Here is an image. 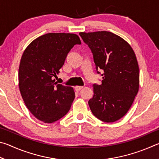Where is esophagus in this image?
Listing matches in <instances>:
<instances>
[{
    "instance_id": "esophagus-1",
    "label": "esophagus",
    "mask_w": 159,
    "mask_h": 159,
    "mask_svg": "<svg viewBox=\"0 0 159 159\" xmlns=\"http://www.w3.org/2000/svg\"><path fill=\"white\" fill-rule=\"evenodd\" d=\"M83 88V86H76V87L75 88V90H76L77 92H79V91H80V90H81Z\"/></svg>"
}]
</instances>
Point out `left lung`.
<instances>
[{"instance_id":"8db88e82","label":"left lung","mask_w":159,"mask_h":159,"mask_svg":"<svg viewBox=\"0 0 159 159\" xmlns=\"http://www.w3.org/2000/svg\"><path fill=\"white\" fill-rule=\"evenodd\" d=\"M79 35L91 50L97 73L100 74L99 69L103 72L102 84H93L90 109L102 121H116L128 112L139 90L135 54L125 40L111 32H80Z\"/></svg>"}]
</instances>
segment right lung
Returning <instances> with one entry per match:
<instances>
[{
    "label": "right lung",
    "mask_w": 159,
    "mask_h": 159,
    "mask_svg": "<svg viewBox=\"0 0 159 159\" xmlns=\"http://www.w3.org/2000/svg\"><path fill=\"white\" fill-rule=\"evenodd\" d=\"M80 45L74 34L49 33L37 38L26 48L19 67V87L26 107L44 123L64 116L75 98L71 87L58 84V74L69 51Z\"/></svg>",
    "instance_id": "add662e5"
}]
</instances>
